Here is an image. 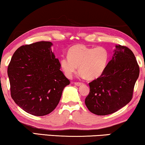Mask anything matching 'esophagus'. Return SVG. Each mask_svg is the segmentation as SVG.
Segmentation results:
<instances>
[{
    "label": "esophagus",
    "mask_w": 145,
    "mask_h": 145,
    "mask_svg": "<svg viewBox=\"0 0 145 145\" xmlns=\"http://www.w3.org/2000/svg\"><path fill=\"white\" fill-rule=\"evenodd\" d=\"M74 84L76 85V86H81V85L82 84V83H81V82H74Z\"/></svg>",
    "instance_id": "obj_1"
}]
</instances>
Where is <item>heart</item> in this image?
<instances>
[{
    "instance_id": "obj_1",
    "label": "heart",
    "mask_w": 145,
    "mask_h": 145,
    "mask_svg": "<svg viewBox=\"0 0 145 145\" xmlns=\"http://www.w3.org/2000/svg\"><path fill=\"white\" fill-rule=\"evenodd\" d=\"M109 60L108 51L104 47H90L76 45L68 51V56L62 57L59 64L61 70L68 78L78 69L79 76L88 80H95L103 74Z\"/></svg>"
}]
</instances>
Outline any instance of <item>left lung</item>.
<instances>
[{
  "label": "left lung",
  "instance_id": "8db88e82",
  "mask_svg": "<svg viewBox=\"0 0 145 145\" xmlns=\"http://www.w3.org/2000/svg\"><path fill=\"white\" fill-rule=\"evenodd\" d=\"M112 59L103 74L89 83L85 104L90 112L106 116L117 112L131 100L139 67L132 51L116 45Z\"/></svg>",
  "mask_w": 145,
  "mask_h": 145
}]
</instances>
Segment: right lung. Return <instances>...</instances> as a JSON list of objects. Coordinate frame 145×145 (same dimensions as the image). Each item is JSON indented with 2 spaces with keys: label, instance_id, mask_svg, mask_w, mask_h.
Masks as SVG:
<instances>
[{
  "label": "right lung",
  "instance_id": "add662e5",
  "mask_svg": "<svg viewBox=\"0 0 145 145\" xmlns=\"http://www.w3.org/2000/svg\"><path fill=\"white\" fill-rule=\"evenodd\" d=\"M53 43L38 41L15 51L8 67L11 97L25 112L35 116L50 114L70 84L51 51Z\"/></svg>",
  "mask_w": 145,
  "mask_h": 145
}]
</instances>
